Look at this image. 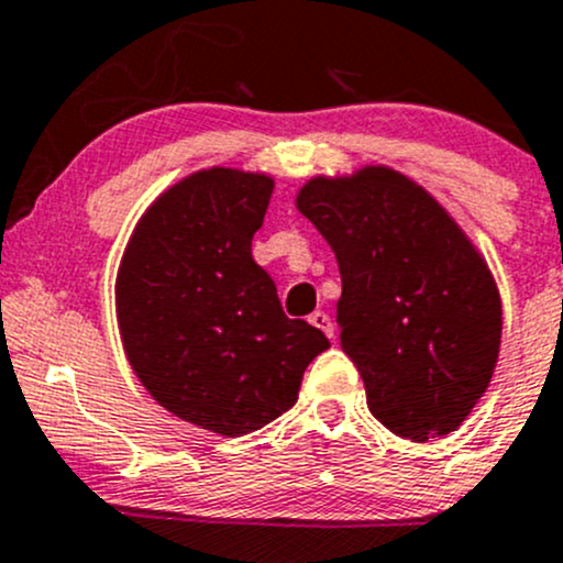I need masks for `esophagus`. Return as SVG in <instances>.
I'll list each match as a JSON object with an SVG mask.
<instances>
[{
	"label": "esophagus",
	"mask_w": 563,
	"mask_h": 563,
	"mask_svg": "<svg viewBox=\"0 0 563 563\" xmlns=\"http://www.w3.org/2000/svg\"><path fill=\"white\" fill-rule=\"evenodd\" d=\"M311 324H314V328H320L322 333L328 335V339H333V335H335L333 320H330V317L324 314V311H314V314H311Z\"/></svg>",
	"instance_id": "1"
}]
</instances>
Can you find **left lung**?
<instances>
[{"label": "left lung", "mask_w": 563, "mask_h": 563, "mask_svg": "<svg viewBox=\"0 0 563 563\" xmlns=\"http://www.w3.org/2000/svg\"><path fill=\"white\" fill-rule=\"evenodd\" d=\"M295 206L339 263L341 346L371 415L411 442L448 437L488 390L501 346V295L483 252L387 165L309 178Z\"/></svg>", "instance_id": "obj_1"}]
</instances>
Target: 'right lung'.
Wrapping results in <instances>:
<instances>
[{
    "instance_id": "1",
    "label": "right lung",
    "mask_w": 563,
    "mask_h": 563,
    "mask_svg": "<svg viewBox=\"0 0 563 563\" xmlns=\"http://www.w3.org/2000/svg\"><path fill=\"white\" fill-rule=\"evenodd\" d=\"M274 176L206 167L143 211L115 274V320L132 371L170 415L243 437L298 401L303 371L330 346L289 320L252 260Z\"/></svg>"
}]
</instances>
